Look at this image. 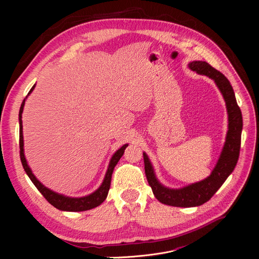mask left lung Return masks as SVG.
I'll return each mask as SVG.
<instances>
[{"mask_svg": "<svg viewBox=\"0 0 259 259\" xmlns=\"http://www.w3.org/2000/svg\"><path fill=\"white\" fill-rule=\"evenodd\" d=\"M188 67L198 74L208 76L215 82L218 90L221 91L226 103L227 112H228V132H227L222 153L219 155V159L210 175L201 182L178 188V189H171V188L163 186L159 182L147 153H143L145 173L154 197L163 204L177 207H193L204 204L222 187L225 180L228 178L237 165L243 127L242 113L228 79L222 72L208 65L206 61L194 60L191 61Z\"/></svg>", "mask_w": 259, "mask_h": 259, "instance_id": "8db88e82", "label": "left lung"}]
</instances>
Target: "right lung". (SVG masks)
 Listing matches in <instances>:
<instances>
[{"mask_svg":"<svg viewBox=\"0 0 259 259\" xmlns=\"http://www.w3.org/2000/svg\"><path fill=\"white\" fill-rule=\"evenodd\" d=\"M34 88H35V84L32 86V89H31L30 92L28 93V96L30 95L31 93H32ZM27 97L23 99L22 104L20 106V110H19V148H20V160H21V163H22L23 169L26 170V173L29 176V178L31 179V182L34 184V186L37 188V190L43 194V197L46 200H48L54 207H56L60 210L83 211V210H88V209H92L94 207H97L107 198L109 189H110L111 177H112L114 166L116 165L117 162L120 161L121 156L124 153L125 148L128 146V144L123 145L119 149V150H116L114 152L110 162H109L108 169L106 171V175H105L103 183H101V185H100L98 189L94 191L93 193H91L89 195H85V197H81V198H71V197H67V195L55 192V191L49 189L48 187H45L40 182V180H38L34 176V174L32 173V170H31V168L28 165V162H27L26 156H25V151H23V135H22V120H21V117H22L23 107H25V103H26Z\"/></svg>","mask_w":259,"mask_h":259,"instance_id":"add662e5","label":"right lung"}]
</instances>
